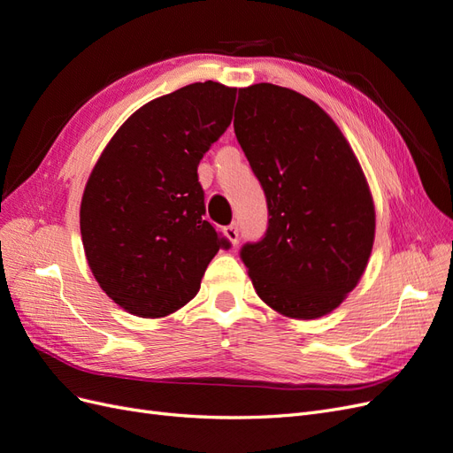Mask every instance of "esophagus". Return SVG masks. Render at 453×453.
<instances>
[{"mask_svg": "<svg viewBox=\"0 0 453 453\" xmlns=\"http://www.w3.org/2000/svg\"><path fill=\"white\" fill-rule=\"evenodd\" d=\"M225 236H226V240H228L232 245H236V243H238V238H240V230H238V225H236V223L228 225V226L225 228Z\"/></svg>", "mask_w": 453, "mask_h": 453, "instance_id": "obj_1", "label": "esophagus"}]
</instances>
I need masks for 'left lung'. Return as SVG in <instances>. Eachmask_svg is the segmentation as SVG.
I'll use <instances>...</instances> for the list:
<instances>
[{"instance_id":"1","label":"left lung","mask_w":453,"mask_h":453,"mask_svg":"<svg viewBox=\"0 0 453 453\" xmlns=\"http://www.w3.org/2000/svg\"><path fill=\"white\" fill-rule=\"evenodd\" d=\"M234 132L268 205L260 242L240 257L257 295L287 318L318 319L355 289L374 243L366 177L344 134L291 88H240Z\"/></svg>"}]
</instances>
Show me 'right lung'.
Wrapping results in <instances>:
<instances>
[{"label":"right lung","instance_id":"add662e5","mask_svg":"<svg viewBox=\"0 0 453 453\" xmlns=\"http://www.w3.org/2000/svg\"><path fill=\"white\" fill-rule=\"evenodd\" d=\"M236 88L187 85L140 107L104 149L81 200V238L96 281L138 318L193 300L230 242L205 221L198 164L232 120Z\"/></svg>","mask_w":453,"mask_h":453}]
</instances>
